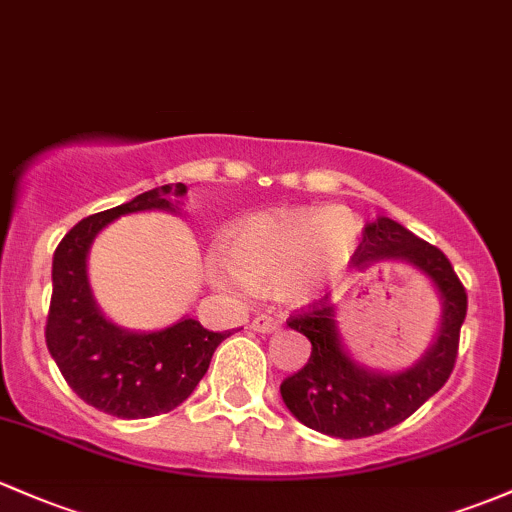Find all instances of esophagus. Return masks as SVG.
<instances>
[{
	"label": "esophagus",
	"instance_id": "34e87169",
	"mask_svg": "<svg viewBox=\"0 0 512 512\" xmlns=\"http://www.w3.org/2000/svg\"><path fill=\"white\" fill-rule=\"evenodd\" d=\"M280 324H283V320H278V317L261 315L251 322V329H254V332H261V334H273V332H278Z\"/></svg>",
	"mask_w": 512,
	"mask_h": 512
}]
</instances>
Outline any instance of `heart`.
Masks as SVG:
<instances>
[{
  "label": "heart",
  "mask_w": 512,
  "mask_h": 512,
  "mask_svg": "<svg viewBox=\"0 0 512 512\" xmlns=\"http://www.w3.org/2000/svg\"><path fill=\"white\" fill-rule=\"evenodd\" d=\"M359 249V219L349 210H285L239 219L224 239L221 258L205 263L212 288L278 290L302 305L344 273Z\"/></svg>",
  "instance_id": "b5f03b06"
}]
</instances>
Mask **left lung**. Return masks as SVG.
I'll return each instance as SVG.
<instances>
[{"label": "left lung", "instance_id": "obj_1", "mask_svg": "<svg viewBox=\"0 0 512 512\" xmlns=\"http://www.w3.org/2000/svg\"><path fill=\"white\" fill-rule=\"evenodd\" d=\"M354 261L361 273L381 263L412 266L430 280L442 312L425 354L395 371L354 359L339 332V307L332 302H322L288 322L290 329L310 339L312 354L305 368L280 383L285 408L310 430L339 439L386 432L430 400L452 376L466 317V290L449 258L395 219L376 217L366 224Z\"/></svg>", "mask_w": 512, "mask_h": 512}]
</instances>
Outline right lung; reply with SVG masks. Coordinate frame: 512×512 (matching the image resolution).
Listing matches in <instances>:
<instances>
[{
  "mask_svg": "<svg viewBox=\"0 0 512 512\" xmlns=\"http://www.w3.org/2000/svg\"><path fill=\"white\" fill-rule=\"evenodd\" d=\"M188 188L163 185L75 224L53 256V298L46 344L68 386L92 408L122 420H144L178 408L210 368L232 332H207L190 315L163 329H126L97 305L87 258L107 224L126 214H180Z\"/></svg>",
  "mask_w": 512,
  "mask_h": 512,
  "instance_id": "right-lung-1",
  "label": "right lung"
}]
</instances>
